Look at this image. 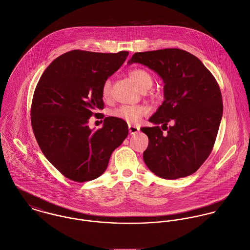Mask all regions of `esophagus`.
Here are the masks:
<instances>
[{"mask_svg": "<svg viewBox=\"0 0 250 250\" xmlns=\"http://www.w3.org/2000/svg\"><path fill=\"white\" fill-rule=\"evenodd\" d=\"M139 127L138 126H135V125H128V131L130 134H135L139 131Z\"/></svg>", "mask_w": 250, "mask_h": 250, "instance_id": "34e87169", "label": "esophagus"}]
</instances>
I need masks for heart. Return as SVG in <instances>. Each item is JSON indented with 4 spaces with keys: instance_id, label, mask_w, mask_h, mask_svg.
I'll return each mask as SVG.
<instances>
[{
    "instance_id": "1",
    "label": "heart",
    "mask_w": 250,
    "mask_h": 250,
    "mask_svg": "<svg viewBox=\"0 0 250 250\" xmlns=\"http://www.w3.org/2000/svg\"><path fill=\"white\" fill-rule=\"evenodd\" d=\"M129 78L142 91L148 90L153 84L154 77L148 69L143 67H134L128 71ZM101 97L104 100H109L112 96V80L107 78L101 85ZM154 90H151L150 95H154ZM149 108L145 105H121L111 111V116L118 120L128 124L138 123L144 116L149 113Z\"/></svg>"
}]
</instances>
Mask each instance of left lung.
<instances>
[{"label": "left lung", "mask_w": 250, "mask_h": 250, "mask_svg": "<svg viewBox=\"0 0 250 250\" xmlns=\"http://www.w3.org/2000/svg\"><path fill=\"white\" fill-rule=\"evenodd\" d=\"M164 81L165 100L142 127L149 137L143 158L156 176L175 180L195 173L211 152L223 112L218 83L197 57L178 48L135 53ZM163 125V130L158 126Z\"/></svg>", "instance_id": "obj_1"}]
</instances>
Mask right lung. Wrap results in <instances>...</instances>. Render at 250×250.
<instances>
[{"label": "right lung", "instance_id": "1", "mask_svg": "<svg viewBox=\"0 0 250 250\" xmlns=\"http://www.w3.org/2000/svg\"><path fill=\"white\" fill-rule=\"evenodd\" d=\"M127 56V51L66 52L51 62L36 87L31 106L34 134L51 164L71 181L99 178L127 136V125L113 117H106L100 129L88 125L104 108L102 83Z\"/></svg>", "mask_w": 250, "mask_h": 250}]
</instances>
